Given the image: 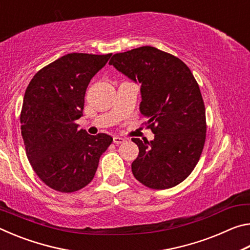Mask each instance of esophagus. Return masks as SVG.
Here are the masks:
<instances>
[{"instance_id":"34e87169","label":"esophagus","mask_w":250,"mask_h":250,"mask_svg":"<svg viewBox=\"0 0 250 250\" xmlns=\"http://www.w3.org/2000/svg\"><path fill=\"white\" fill-rule=\"evenodd\" d=\"M126 141L125 138H121V137H115L113 138V142L116 143V145H121V143H124Z\"/></svg>"}]
</instances>
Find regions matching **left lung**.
I'll use <instances>...</instances> for the list:
<instances>
[{
    "instance_id": "left-lung-1",
    "label": "left lung",
    "mask_w": 250,
    "mask_h": 250,
    "mask_svg": "<svg viewBox=\"0 0 250 250\" xmlns=\"http://www.w3.org/2000/svg\"><path fill=\"white\" fill-rule=\"evenodd\" d=\"M141 83L140 111L154 140L132 138L139 155L132 173L153 189L180 184L201 158L206 139L204 100L192 71L173 55L151 46L118 53L109 62Z\"/></svg>"
}]
</instances>
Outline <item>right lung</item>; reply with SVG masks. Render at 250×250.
Wrapping results in <instances>:
<instances>
[{
	"instance_id": "1",
	"label": "right lung",
	"mask_w": 250,
	"mask_h": 250,
	"mask_svg": "<svg viewBox=\"0 0 250 250\" xmlns=\"http://www.w3.org/2000/svg\"><path fill=\"white\" fill-rule=\"evenodd\" d=\"M110 56L67 54L37 71L25 91L20 117L25 151L34 172L55 191L73 193L89 184L111 145L110 135H90L75 122L88 84Z\"/></svg>"
}]
</instances>
